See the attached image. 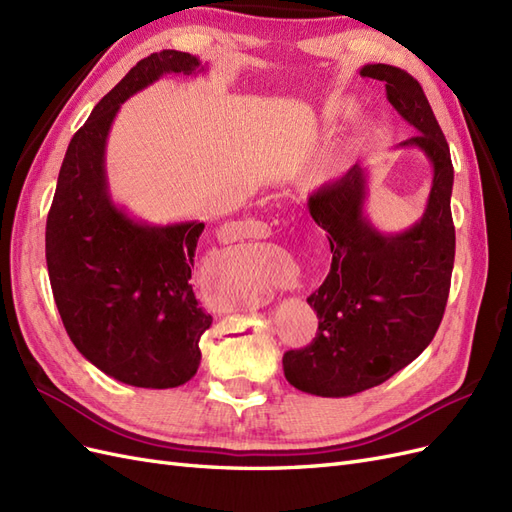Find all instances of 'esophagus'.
Masks as SVG:
<instances>
[{
	"label": "esophagus",
	"instance_id": "obj_1",
	"mask_svg": "<svg viewBox=\"0 0 512 512\" xmlns=\"http://www.w3.org/2000/svg\"><path fill=\"white\" fill-rule=\"evenodd\" d=\"M269 235V226L260 220H241L230 222L222 228V241L232 243L241 239H265ZM282 286H290V277H282Z\"/></svg>",
	"mask_w": 512,
	"mask_h": 512
}]
</instances>
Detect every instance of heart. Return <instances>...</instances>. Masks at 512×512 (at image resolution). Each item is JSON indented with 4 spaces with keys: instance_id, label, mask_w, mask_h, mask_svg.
Instances as JSON below:
<instances>
[{
    "instance_id": "heart-1",
    "label": "heart",
    "mask_w": 512,
    "mask_h": 512,
    "mask_svg": "<svg viewBox=\"0 0 512 512\" xmlns=\"http://www.w3.org/2000/svg\"><path fill=\"white\" fill-rule=\"evenodd\" d=\"M350 106L352 104H342V108H339V113H348L350 111ZM350 145H344L342 149H337L335 153H331V156L322 162V166H320V170H322V175H327V177H331V175H335L337 170H342L344 166H346V162H348V158H350Z\"/></svg>"
}]
</instances>
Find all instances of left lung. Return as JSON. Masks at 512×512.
Masks as SVG:
<instances>
[{"label": "left lung", "mask_w": 512, "mask_h": 512, "mask_svg": "<svg viewBox=\"0 0 512 512\" xmlns=\"http://www.w3.org/2000/svg\"><path fill=\"white\" fill-rule=\"evenodd\" d=\"M361 76L382 81L386 98L416 136L399 143L425 153L433 181L421 220L382 232L365 213V166L354 164L309 196L314 222L329 232L331 271L307 297L318 316L314 342L284 354V376L303 393L350 397L410 365L436 335L451 288L455 226L453 162L423 87L404 70L367 64Z\"/></svg>", "instance_id": "obj_1"}]
</instances>
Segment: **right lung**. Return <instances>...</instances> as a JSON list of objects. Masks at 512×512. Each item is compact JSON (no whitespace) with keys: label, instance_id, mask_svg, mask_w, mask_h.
<instances>
[{"label":"right lung","instance_id":"1","mask_svg":"<svg viewBox=\"0 0 512 512\" xmlns=\"http://www.w3.org/2000/svg\"><path fill=\"white\" fill-rule=\"evenodd\" d=\"M207 70L181 51L138 61L72 136L46 218V267L72 344L106 376L141 389H175L200 365L198 342L213 318L190 280L205 224H149L115 205L106 138L136 91L164 74Z\"/></svg>","mask_w":512,"mask_h":512}]
</instances>
